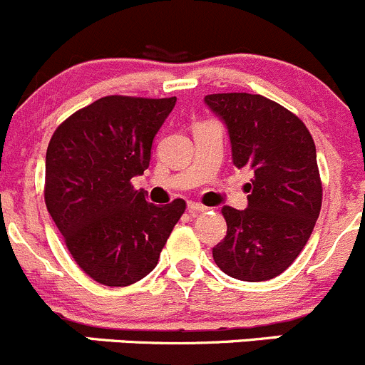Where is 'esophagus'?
<instances>
[{
  "instance_id": "obj_1",
  "label": "esophagus",
  "mask_w": 365,
  "mask_h": 365,
  "mask_svg": "<svg viewBox=\"0 0 365 365\" xmlns=\"http://www.w3.org/2000/svg\"><path fill=\"white\" fill-rule=\"evenodd\" d=\"M205 209H207V207H204L202 204H197V202H190V204H187V212H191V215H198V212H204Z\"/></svg>"
}]
</instances>
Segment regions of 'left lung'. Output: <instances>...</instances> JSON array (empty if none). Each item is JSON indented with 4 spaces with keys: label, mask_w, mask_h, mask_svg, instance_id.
Segmentation results:
<instances>
[{
    "label": "left lung",
    "mask_w": 365,
    "mask_h": 365,
    "mask_svg": "<svg viewBox=\"0 0 365 365\" xmlns=\"http://www.w3.org/2000/svg\"><path fill=\"white\" fill-rule=\"evenodd\" d=\"M204 103L227 125L232 163L247 168L248 207L223 205L227 236L212 248L232 279L262 282L300 255L321 211L316 145L304 122L259 93H211Z\"/></svg>",
    "instance_id": "1"
}]
</instances>
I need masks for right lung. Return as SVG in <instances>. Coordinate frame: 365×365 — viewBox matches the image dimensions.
I'll use <instances>...</instances> for the list:
<instances>
[{
    "mask_svg": "<svg viewBox=\"0 0 365 365\" xmlns=\"http://www.w3.org/2000/svg\"><path fill=\"white\" fill-rule=\"evenodd\" d=\"M175 97L108 96L56 128L46 153V207L76 264L96 282L131 286L149 275L186 209L145 200L131 179L149 168Z\"/></svg>",
    "mask_w": 365,
    "mask_h": 365,
    "instance_id": "1",
    "label": "right lung"
}]
</instances>
